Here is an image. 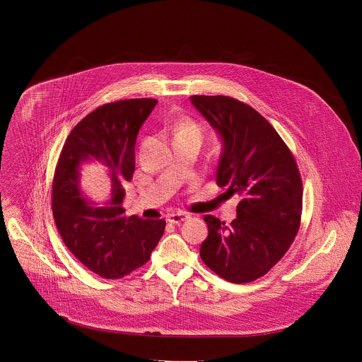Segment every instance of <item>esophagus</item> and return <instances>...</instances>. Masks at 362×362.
<instances>
[{"label": "esophagus", "instance_id": "obj_1", "mask_svg": "<svg viewBox=\"0 0 362 362\" xmlns=\"http://www.w3.org/2000/svg\"><path fill=\"white\" fill-rule=\"evenodd\" d=\"M187 218H189V214H188V213H185V211H178V213L170 214V216L167 217V221H168V223H173V224H178V223H181V221H184V220H187Z\"/></svg>", "mask_w": 362, "mask_h": 362}]
</instances>
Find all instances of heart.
Here are the masks:
<instances>
[{
    "label": "heart",
    "mask_w": 362,
    "mask_h": 362,
    "mask_svg": "<svg viewBox=\"0 0 362 362\" xmlns=\"http://www.w3.org/2000/svg\"><path fill=\"white\" fill-rule=\"evenodd\" d=\"M201 131H199V127L189 121V119H182L177 124L175 127V131H174V135H195V136H199Z\"/></svg>",
    "instance_id": "1"
}]
</instances>
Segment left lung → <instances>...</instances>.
<instances>
[{"mask_svg": "<svg viewBox=\"0 0 362 362\" xmlns=\"http://www.w3.org/2000/svg\"><path fill=\"white\" fill-rule=\"evenodd\" d=\"M223 139L216 182L241 201L230 226L206 214L201 259L227 281L264 276L291 247L301 224L303 180L294 155L251 105L228 96H191Z\"/></svg>", "mask_w": 362, "mask_h": 362, "instance_id": "1", "label": "left lung"}]
</instances>
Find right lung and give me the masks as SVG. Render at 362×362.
I'll return each mask as SVG.
<instances>
[{"label":"right lung","mask_w":362,"mask_h":362,"mask_svg":"<svg viewBox=\"0 0 362 362\" xmlns=\"http://www.w3.org/2000/svg\"><path fill=\"white\" fill-rule=\"evenodd\" d=\"M156 99H128L98 107L68 135L58 157L52 187L58 233L82 264L104 279H121L144 266L161 238L164 220L127 217L125 184L135 171V142ZM93 158L106 165L112 194L104 203L80 188L78 165Z\"/></svg>","instance_id":"right-lung-1"}]
</instances>
